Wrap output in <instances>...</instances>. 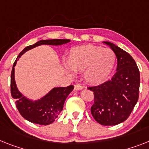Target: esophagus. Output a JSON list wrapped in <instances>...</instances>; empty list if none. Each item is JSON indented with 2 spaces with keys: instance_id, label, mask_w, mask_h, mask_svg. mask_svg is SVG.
Instances as JSON below:
<instances>
[{
  "instance_id": "esophagus-1",
  "label": "esophagus",
  "mask_w": 149,
  "mask_h": 149,
  "mask_svg": "<svg viewBox=\"0 0 149 149\" xmlns=\"http://www.w3.org/2000/svg\"><path fill=\"white\" fill-rule=\"evenodd\" d=\"M74 89L77 90V91H79V90H82V89H83V86H82V85H80V84L75 85Z\"/></svg>"
}]
</instances>
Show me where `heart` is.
Segmentation results:
<instances>
[{
  "label": "heart",
  "mask_w": 149,
  "mask_h": 149,
  "mask_svg": "<svg viewBox=\"0 0 149 149\" xmlns=\"http://www.w3.org/2000/svg\"><path fill=\"white\" fill-rule=\"evenodd\" d=\"M116 56L110 48L88 45L72 47L69 54L67 72L83 71L85 80L90 84H99L109 77L114 67Z\"/></svg>",
  "instance_id": "heart-1"
}]
</instances>
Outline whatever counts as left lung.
<instances>
[{"mask_svg":"<svg viewBox=\"0 0 149 149\" xmlns=\"http://www.w3.org/2000/svg\"><path fill=\"white\" fill-rule=\"evenodd\" d=\"M103 43L116 54L117 72L107 82L88 88L95 96L91 113L100 124L114 126L128 118L138 102L140 74L130 54L110 42Z\"/></svg>","mask_w":149,"mask_h":149,"instance_id":"8db88e82","label":"left lung"}]
</instances>
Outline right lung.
<instances>
[{"mask_svg": "<svg viewBox=\"0 0 149 149\" xmlns=\"http://www.w3.org/2000/svg\"><path fill=\"white\" fill-rule=\"evenodd\" d=\"M69 39L41 40L32 45L25 47L17 57L13 63L11 72V95L16 100V105L20 114L31 123L40 125L51 124L55 120L62 110L67 96L73 90L74 86L54 87L39 99H30L19 91L15 80V66L21 56L26 51L43 45H62L69 43Z\"/></svg>", "mask_w": 149, "mask_h": 149, "instance_id": "obj_1", "label": "right lung"}]
</instances>
